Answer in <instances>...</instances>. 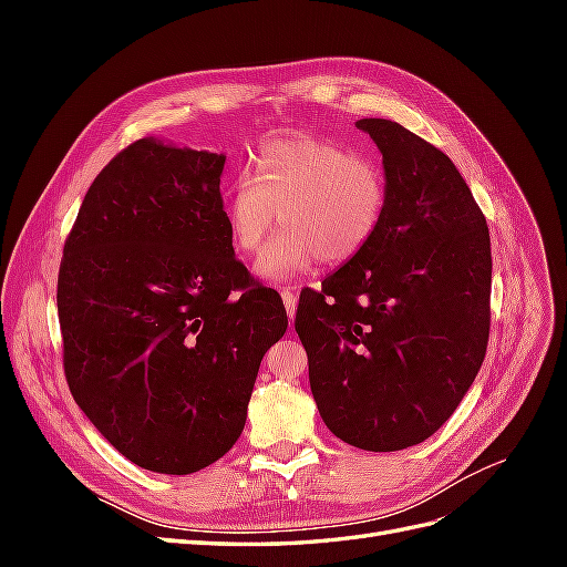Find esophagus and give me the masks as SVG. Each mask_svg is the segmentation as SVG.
<instances>
[{
	"mask_svg": "<svg viewBox=\"0 0 567 567\" xmlns=\"http://www.w3.org/2000/svg\"><path fill=\"white\" fill-rule=\"evenodd\" d=\"M281 300H284L288 319H293V317H296V310H298V296H296L290 288H281Z\"/></svg>",
	"mask_w": 567,
	"mask_h": 567,
	"instance_id": "esophagus-1",
	"label": "esophagus"
}]
</instances>
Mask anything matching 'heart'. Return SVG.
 I'll use <instances>...</instances> for the list:
<instances>
[{
    "mask_svg": "<svg viewBox=\"0 0 567 567\" xmlns=\"http://www.w3.org/2000/svg\"><path fill=\"white\" fill-rule=\"evenodd\" d=\"M225 196L231 246L260 252L277 221L284 231L257 262L267 281H288L321 260L348 265L379 236L390 184L383 165L326 140H277L255 156Z\"/></svg>",
    "mask_w": 567,
    "mask_h": 567,
    "instance_id": "b5f03b06",
    "label": "heart"
}]
</instances>
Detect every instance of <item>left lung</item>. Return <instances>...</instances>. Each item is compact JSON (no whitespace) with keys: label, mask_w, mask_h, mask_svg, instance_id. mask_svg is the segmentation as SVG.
Wrapping results in <instances>:
<instances>
[{"label":"left lung","mask_w":567,"mask_h":567,"mask_svg":"<svg viewBox=\"0 0 567 567\" xmlns=\"http://www.w3.org/2000/svg\"><path fill=\"white\" fill-rule=\"evenodd\" d=\"M383 153L390 200L373 244L300 296L296 331L329 431L398 452L447 421L483 367L492 252L483 210L440 148L357 120Z\"/></svg>","instance_id":"8db88e82"}]
</instances>
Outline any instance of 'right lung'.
Here are the masks:
<instances>
[{
	"instance_id": "right-lung-1",
	"label": "right lung",
	"mask_w": 567,
	"mask_h": 567,
	"mask_svg": "<svg viewBox=\"0 0 567 567\" xmlns=\"http://www.w3.org/2000/svg\"><path fill=\"white\" fill-rule=\"evenodd\" d=\"M227 156L140 140L101 169L59 269L63 369L78 406L136 466L188 475L241 435L277 290L234 257Z\"/></svg>"
}]
</instances>
